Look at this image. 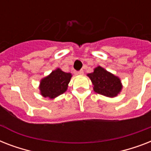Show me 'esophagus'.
I'll use <instances>...</instances> for the list:
<instances>
[{
    "instance_id": "obj_1",
    "label": "esophagus",
    "mask_w": 151,
    "mask_h": 151,
    "mask_svg": "<svg viewBox=\"0 0 151 151\" xmlns=\"http://www.w3.org/2000/svg\"><path fill=\"white\" fill-rule=\"evenodd\" d=\"M78 74H79V75H83V74H84V70H79L78 72Z\"/></svg>"
}]
</instances>
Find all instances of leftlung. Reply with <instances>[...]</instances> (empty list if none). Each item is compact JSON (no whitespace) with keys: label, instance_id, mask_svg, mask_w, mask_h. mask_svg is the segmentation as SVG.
I'll use <instances>...</instances> for the list:
<instances>
[{"label":"left lung","instance_id":"8db88e82","mask_svg":"<svg viewBox=\"0 0 151 151\" xmlns=\"http://www.w3.org/2000/svg\"><path fill=\"white\" fill-rule=\"evenodd\" d=\"M87 76L92 81L94 92L98 94L109 98H114L122 92L123 86L121 79L102 66L96 67L94 71L88 73Z\"/></svg>","mask_w":151,"mask_h":151}]
</instances>
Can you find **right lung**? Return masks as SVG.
<instances>
[{"instance_id":"right-lung-1","label":"right lung","mask_w":151,"mask_h":151,"mask_svg":"<svg viewBox=\"0 0 151 151\" xmlns=\"http://www.w3.org/2000/svg\"><path fill=\"white\" fill-rule=\"evenodd\" d=\"M72 74L56 68L49 75L42 78L39 85L40 93L45 98L53 99L63 94L68 88Z\"/></svg>"}]
</instances>
